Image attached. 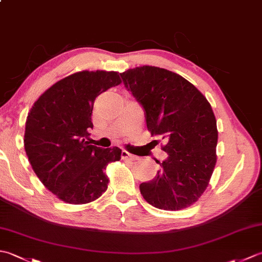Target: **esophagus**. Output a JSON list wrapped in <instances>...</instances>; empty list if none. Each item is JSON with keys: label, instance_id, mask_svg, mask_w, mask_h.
Wrapping results in <instances>:
<instances>
[{"label": "esophagus", "instance_id": "esophagus-1", "mask_svg": "<svg viewBox=\"0 0 262 262\" xmlns=\"http://www.w3.org/2000/svg\"><path fill=\"white\" fill-rule=\"evenodd\" d=\"M121 158L122 159H127V160H137V157H135L134 154H130L127 151H122L121 152Z\"/></svg>", "mask_w": 262, "mask_h": 262}]
</instances>
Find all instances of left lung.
Segmentation results:
<instances>
[{
    "label": "left lung",
    "mask_w": 262,
    "mask_h": 262,
    "mask_svg": "<svg viewBox=\"0 0 262 262\" xmlns=\"http://www.w3.org/2000/svg\"><path fill=\"white\" fill-rule=\"evenodd\" d=\"M125 86L145 109L147 130L165 140L169 158L152 181L141 183L154 207L180 210L193 205L209 185L219 132L211 105L185 77L144 65L120 73Z\"/></svg>",
    "instance_id": "left-lung-1"
}]
</instances>
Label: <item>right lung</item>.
Instances as JSON below:
<instances>
[{
    "instance_id": "right-lung-1",
    "label": "right lung",
    "mask_w": 262,
    "mask_h": 262,
    "mask_svg": "<svg viewBox=\"0 0 262 262\" xmlns=\"http://www.w3.org/2000/svg\"><path fill=\"white\" fill-rule=\"evenodd\" d=\"M118 72L81 71L43 92L27 116L25 149L32 170L49 191L73 205L91 203L107 190V165L121 149L89 142L94 100L119 85Z\"/></svg>"
}]
</instances>
